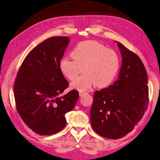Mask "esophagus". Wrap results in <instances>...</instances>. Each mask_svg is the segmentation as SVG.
Here are the masks:
<instances>
[{
  "label": "esophagus",
  "instance_id": "1",
  "mask_svg": "<svg viewBox=\"0 0 160 160\" xmlns=\"http://www.w3.org/2000/svg\"><path fill=\"white\" fill-rule=\"evenodd\" d=\"M86 93L85 92H79V96H80V97H82L83 96L84 94H85Z\"/></svg>",
  "mask_w": 160,
  "mask_h": 160
}]
</instances>
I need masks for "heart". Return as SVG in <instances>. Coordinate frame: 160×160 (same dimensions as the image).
Segmentation results:
<instances>
[{
    "instance_id": "obj_1",
    "label": "heart",
    "mask_w": 160,
    "mask_h": 160,
    "mask_svg": "<svg viewBox=\"0 0 160 160\" xmlns=\"http://www.w3.org/2000/svg\"><path fill=\"white\" fill-rule=\"evenodd\" d=\"M72 56L64 57L59 62V68L68 79L72 80L82 67L84 75L70 84L72 89L86 91L96 84L99 88L109 86L116 77L121 66L118 53L96 41L88 40L77 44Z\"/></svg>"
}]
</instances>
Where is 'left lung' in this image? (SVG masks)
Instances as JSON below:
<instances>
[{
	"instance_id": "1",
	"label": "left lung",
	"mask_w": 160,
	"mask_h": 160,
	"mask_svg": "<svg viewBox=\"0 0 160 160\" xmlns=\"http://www.w3.org/2000/svg\"><path fill=\"white\" fill-rule=\"evenodd\" d=\"M122 61L113 85L93 93L90 110L93 131L103 137L119 139L131 132L148 105V76L140 57L117 42Z\"/></svg>"
}]
</instances>
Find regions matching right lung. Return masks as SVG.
Returning a JSON list of instances; mask_svg holds the SVG:
<instances>
[{"label": "right lung", "mask_w": 160, "mask_h": 160, "mask_svg": "<svg viewBox=\"0 0 160 160\" xmlns=\"http://www.w3.org/2000/svg\"><path fill=\"white\" fill-rule=\"evenodd\" d=\"M69 42L67 37L47 39L24 58L14 86L16 108L23 121L39 135H52L66 125L65 114L72 111L78 92L61 94L69 84L59 62Z\"/></svg>", "instance_id": "obj_1"}]
</instances>
